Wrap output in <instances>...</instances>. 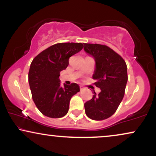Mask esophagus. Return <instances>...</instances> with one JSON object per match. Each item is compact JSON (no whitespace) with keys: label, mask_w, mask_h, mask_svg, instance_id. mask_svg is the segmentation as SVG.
Returning a JSON list of instances; mask_svg holds the SVG:
<instances>
[{"label":"esophagus","mask_w":156,"mask_h":156,"mask_svg":"<svg viewBox=\"0 0 156 156\" xmlns=\"http://www.w3.org/2000/svg\"><path fill=\"white\" fill-rule=\"evenodd\" d=\"M83 89H84V87H80V90L82 91V90H83Z\"/></svg>","instance_id":"obj_1"}]
</instances>
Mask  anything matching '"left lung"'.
<instances>
[{
  "label": "left lung",
  "instance_id": "left-lung-1",
  "mask_svg": "<svg viewBox=\"0 0 156 156\" xmlns=\"http://www.w3.org/2000/svg\"><path fill=\"white\" fill-rule=\"evenodd\" d=\"M84 50L94 59L92 76L99 94L84 104L85 113L93 120H104L116 112L124 96L128 81L127 66L120 55L110 48L99 44L84 43Z\"/></svg>",
  "mask_w": 156,
  "mask_h": 156
}]
</instances>
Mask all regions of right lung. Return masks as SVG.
Here are the masks:
<instances>
[{
	"label": "right lung",
	"mask_w": 156,
	"mask_h": 156,
	"mask_svg": "<svg viewBox=\"0 0 156 156\" xmlns=\"http://www.w3.org/2000/svg\"><path fill=\"white\" fill-rule=\"evenodd\" d=\"M82 43L66 42L50 46L32 62L28 82L34 103L38 110L50 118L67 114L72 97L80 91L76 83L60 85V72L69 65V58L82 50Z\"/></svg>",
	"instance_id": "right-lung-1"
}]
</instances>
